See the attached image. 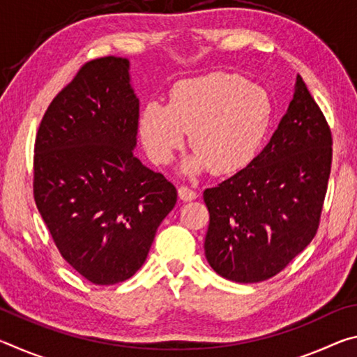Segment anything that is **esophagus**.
Returning <instances> with one entry per match:
<instances>
[{
    "instance_id": "34e87169",
    "label": "esophagus",
    "mask_w": 357,
    "mask_h": 357,
    "mask_svg": "<svg viewBox=\"0 0 357 357\" xmlns=\"http://www.w3.org/2000/svg\"><path fill=\"white\" fill-rule=\"evenodd\" d=\"M178 197L183 202H192V200H195V198H197V192L189 189L187 185H181L178 189Z\"/></svg>"
}]
</instances>
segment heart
<instances>
[{"instance_id":"heart-1","label":"heart","mask_w":357,"mask_h":357,"mask_svg":"<svg viewBox=\"0 0 357 357\" xmlns=\"http://www.w3.org/2000/svg\"><path fill=\"white\" fill-rule=\"evenodd\" d=\"M273 119L266 89L243 77L213 72L178 83L168 105L144 104L140 135L154 164L165 165L183 146L185 134L195 155L184 165L189 173L208 167L215 174L249 165L261 148Z\"/></svg>"}]
</instances>
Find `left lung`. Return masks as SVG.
Wrapping results in <instances>:
<instances>
[{
    "mask_svg": "<svg viewBox=\"0 0 357 357\" xmlns=\"http://www.w3.org/2000/svg\"><path fill=\"white\" fill-rule=\"evenodd\" d=\"M331 164L329 124L298 75L285 116L261 153L203 192L211 268L238 283L268 280L285 269L318 231Z\"/></svg>",
    "mask_w": 357,
    "mask_h": 357,
    "instance_id": "1",
    "label": "left lung"
}]
</instances>
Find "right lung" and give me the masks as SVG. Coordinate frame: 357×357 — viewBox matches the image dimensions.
Wrapping results in <instances>:
<instances>
[{"instance_id": "add662e5", "label": "right lung", "mask_w": 357, "mask_h": 357, "mask_svg": "<svg viewBox=\"0 0 357 357\" xmlns=\"http://www.w3.org/2000/svg\"><path fill=\"white\" fill-rule=\"evenodd\" d=\"M138 107L128 59H91L36 135V206L61 257L94 285L130 279L176 204V187L134 154Z\"/></svg>"}]
</instances>
